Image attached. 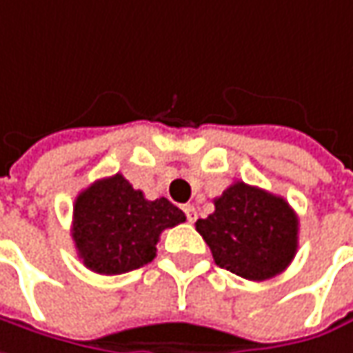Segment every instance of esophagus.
<instances>
[{"label":"esophagus","mask_w":353,"mask_h":353,"mask_svg":"<svg viewBox=\"0 0 353 353\" xmlns=\"http://www.w3.org/2000/svg\"><path fill=\"white\" fill-rule=\"evenodd\" d=\"M183 212H185L188 222H194V220H196V208H194L192 204H185V206H183Z\"/></svg>","instance_id":"esophagus-1"}]
</instances>
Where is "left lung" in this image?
I'll use <instances>...</instances> for the list:
<instances>
[{
	"mask_svg": "<svg viewBox=\"0 0 353 353\" xmlns=\"http://www.w3.org/2000/svg\"><path fill=\"white\" fill-rule=\"evenodd\" d=\"M214 208L196 222V230L218 267L248 281H267L291 265L299 220L287 200L234 181L214 200Z\"/></svg>",
	"mask_w": 353,
	"mask_h": 353,
	"instance_id": "8db88e82",
	"label": "left lung"
}]
</instances>
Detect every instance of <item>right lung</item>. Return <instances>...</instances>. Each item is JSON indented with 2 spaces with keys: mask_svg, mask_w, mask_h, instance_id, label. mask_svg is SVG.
<instances>
[{
  "mask_svg": "<svg viewBox=\"0 0 353 353\" xmlns=\"http://www.w3.org/2000/svg\"><path fill=\"white\" fill-rule=\"evenodd\" d=\"M185 222L168 198L145 200L121 174L97 179L74 202L72 239L84 267L99 274L135 271L155 259L165 228Z\"/></svg>",
  "mask_w": 353,
  "mask_h": 353,
  "instance_id": "obj_1",
  "label": "right lung"
}]
</instances>
